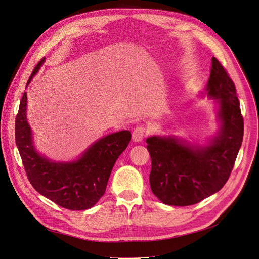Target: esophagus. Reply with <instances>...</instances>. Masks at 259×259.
I'll return each instance as SVG.
<instances>
[{"label":"esophagus","mask_w":259,"mask_h":259,"mask_svg":"<svg viewBox=\"0 0 259 259\" xmlns=\"http://www.w3.org/2000/svg\"><path fill=\"white\" fill-rule=\"evenodd\" d=\"M146 134H147V129H146V127H144V126L137 127L133 130L132 140L134 142H142L143 139L146 137Z\"/></svg>","instance_id":"34e87169"}]
</instances>
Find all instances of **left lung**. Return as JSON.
Here are the masks:
<instances>
[{
    "label": "left lung",
    "mask_w": 259,
    "mask_h": 259,
    "mask_svg": "<svg viewBox=\"0 0 259 259\" xmlns=\"http://www.w3.org/2000/svg\"><path fill=\"white\" fill-rule=\"evenodd\" d=\"M207 95L219 98L221 128L208 146L184 145L174 138L146 140L151 156L149 182L163 203L188 206L215 194L229 180L243 138V117L236 88L221 62L212 57Z\"/></svg>",
    "instance_id": "1"
}]
</instances>
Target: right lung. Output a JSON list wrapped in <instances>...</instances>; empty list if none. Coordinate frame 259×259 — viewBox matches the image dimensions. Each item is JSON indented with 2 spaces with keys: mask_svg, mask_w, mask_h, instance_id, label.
Returning a JSON list of instances; mask_svg holds the SVG:
<instances>
[{
  "mask_svg": "<svg viewBox=\"0 0 259 259\" xmlns=\"http://www.w3.org/2000/svg\"><path fill=\"white\" fill-rule=\"evenodd\" d=\"M42 58L28 82L40 69ZM26 92L21 98L16 116V144L28 181L39 194L71 210L91 208L106 192L108 180L117 157L127 148L130 131H119L100 139L78 161L54 163L33 148L31 130L26 119Z\"/></svg>",
  "mask_w": 259,
  "mask_h": 259,
  "instance_id": "add662e5",
  "label": "right lung"
}]
</instances>
